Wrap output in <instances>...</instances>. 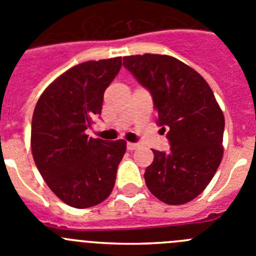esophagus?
Returning a JSON list of instances; mask_svg holds the SVG:
<instances>
[{
    "instance_id": "1",
    "label": "esophagus",
    "mask_w": 256,
    "mask_h": 256,
    "mask_svg": "<svg viewBox=\"0 0 256 256\" xmlns=\"http://www.w3.org/2000/svg\"><path fill=\"white\" fill-rule=\"evenodd\" d=\"M138 148H140V144H136V142H128V144H126V148H128L130 151H133Z\"/></svg>"
}]
</instances>
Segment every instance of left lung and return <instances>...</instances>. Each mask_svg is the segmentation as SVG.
Masks as SVG:
<instances>
[{
  "mask_svg": "<svg viewBox=\"0 0 256 256\" xmlns=\"http://www.w3.org/2000/svg\"><path fill=\"white\" fill-rule=\"evenodd\" d=\"M126 68L150 92L156 123L168 130L170 148L152 150L144 182L155 198L169 205L194 200L214 177L223 156L224 116L202 76L166 55L126 56Z\"/></svg>",
  "mask_w": 256,
  "mask_h": 256,
  "instance_id": "1",
  "label": "left lung"
}]
</instances>
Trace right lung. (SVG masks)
I'll return each instance as SVG.
<instances>
[{
  "mask_svg": "<svg viewBox=\"0 0 256 256\" xmlns=\"http://www.w3.org/2000/svg\"><path fill=\"white\" fill-rule=\"evenodd\" d=\"M122 58L86 61L58 76L40 94L32 118V152L40 176L65 204L78 209L112 194L126 142L86 134L102 110L104 92Z\"/></svg>",
  "mask_w": 256,
  "mask_h": 256,
  "instance_id": "1",
  "label": "right lung"
}]
</instances>
